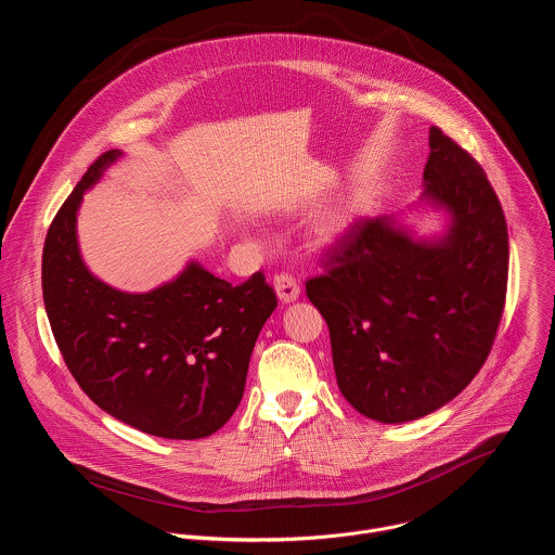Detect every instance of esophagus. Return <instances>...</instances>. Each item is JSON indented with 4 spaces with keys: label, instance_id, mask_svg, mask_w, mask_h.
I'll return each mask as SVG.
<instances>
[{
    "label": "esophagus",
    "instance_id": "esophagus-1",
    "mask_svg": "<svg viewBox=\"0 0 555 555\" xmlns=\"http://www.w3.org/2000/svg\"><path fill=\"white\" fill-rule=\"evenodd\" d=\"M273 286L278 291L280 301H284V304L295 301L299 297V293H301V286H299L297 278L293 273H286V271H282V273H278L273 278Z\"/></svg>",
    "mask_w": 555,
    "mask_h": 555
}]
</instances>
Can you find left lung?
Here are the masks:
<instances>
[{
  "label": "left lung",
  "mask_w": 555,
  "mask_h": 555,
  "mask_svg": "<svg viewBox=\"0 0 555 555\" xmlns=\"http://www.w3.org/2000/svg\"><path fill=\"white\" fill-rule=\"evenodd\" d=\"M424 196L451 209L444 241L413 243L389 218H359L319 256L306 295L330 330L346 400L409 422L453 400L483 367L505 308L509 243L479 162L430 129Z\"/></svg>",
  "instance_id": "1"
}]
</instances>
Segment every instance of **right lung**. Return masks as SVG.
<instances>
[{
    "mask_svg": "<svg viewBox=\"0 0 555 555\" xmlns=\"http://www.w3.org/2000/svg\"><path fill=\"white\" fill-rule=\"evenodd\" d=\"M118 155L102 153L52 218L41 262L52 335L67 370L102 411L166 439L207 437L241 404L256 339L278 295L262 271L230 284L198 264L144 295L95 280L78 256L76 209Z\"/></svg>",
    "mask_w": 555,
    "mask_h": 555,
    "instance_id": "obj_1",
    "label": "right lung"
}]
</instances>
